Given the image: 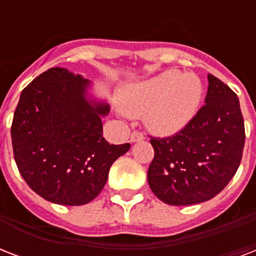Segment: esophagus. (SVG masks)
I'll return each instance as SVG.
<instances>
[{"mask_svg":"<svg viewBox=\"0 0 256 256\" xmlns=\"http://www.w3.org/2000/svg\"><path fill=\"white\" fill-rule=\"evenodd\" d=\"M144 140V132H138V130L132 132V136H130V140H132V142H140V140Z\"/></svg>","mask_w":256,"mask_h":256,"instance_id":"obj_1","label":"esophagus"}]
</instances>
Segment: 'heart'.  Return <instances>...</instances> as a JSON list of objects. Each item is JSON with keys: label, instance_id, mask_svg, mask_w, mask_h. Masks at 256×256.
<instances>
[{"label": "heart", "instance_id": "heart-1", "mask_svg": "<svg viewBox=\"0 0 256 256\" xmlns=\"http://www.w3.org/2000/svg\"><path fill=\"white\" fill-rule=\"evenodd\" d=\"M202 96V82L196 76L168 70L124 88L120 96V106L130 116L144 114L150 130L168 136L192 120Z\"/></svg>", "mask_w": 256, "mask_h": 256}]
</instances>
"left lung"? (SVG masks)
<instances>
[{
	"mask_svg": "<svg viewBox=\"0 0 256 256\" xmlns=\"http://www.w3.org/2000/svg\"><path fill=\"white\" fill-rule=\"evenodd\" d=\"M206 104L170 136H150L154 158L148 186L162 202L188 206L214 198L238 170L244 148L239 98L226 84L208 76Z\"/></svg>",
	"mask_w": 256,
	"mask_h": 256,
	"instance_id": "obj_1",
	"label": "left lung"
}]
</instances>
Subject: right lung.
Instances as JSON below:
<instances>
[{"mask_svg": "<svg viewBox=\"0 0 256 256\" xmlns=\"http://www.w3.org/2000/svg\"><path fill=\"white\" fill-rule=\"evenodd\" d=\"M86 86L69 70H46L22 90L10 128L22 178L40 196L64 206L98 196L114 160L130 148L104 140L100 116L108 106L88 104Z\"/></svg>", "mask_w": 256, "mask_h": 256, "instance_id": "obj_1", "label": "right lung"}]
</instances>
